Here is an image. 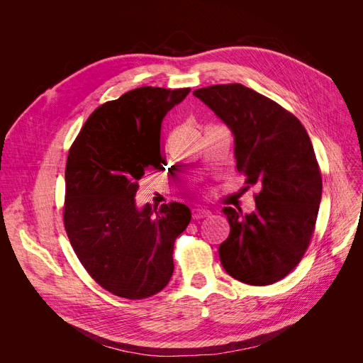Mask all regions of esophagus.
<instances>
[{"instance_id":"34e87169","label":"esophagus","mask_w":363,"mask_h":363,"mask_svg":"<svg viewBox=\"0 0 363 363\" xmlns=\"http://www.w3.org/2000/svg\"><path fill=\"white\" fill-rule=\"evenodd\" d=\"M208 213H211V211L206 207H196L193 208V219L194 220H200V219H204L208 216Z\"/></svg>"}]
</instances>
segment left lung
<instances>
[{"mask_svg": "<svg viewBox=\"0 0 363 363\" xmlns=\"http://www.w3.org/2000/svg\"><path fill=\"white\" fill-rule=\"evenodd\" d=\"M230 126L245 189L256 185V211L223 207L231 233L219 245L223 269L249 285L287 277L315 233L322 177L313 145L293 113L241 84L194 91Z\"/></svg>", "mask_w": 363, "mask_h": 363, "instance_id": "left-lung-1", "label": "left lung"}]
</instances>
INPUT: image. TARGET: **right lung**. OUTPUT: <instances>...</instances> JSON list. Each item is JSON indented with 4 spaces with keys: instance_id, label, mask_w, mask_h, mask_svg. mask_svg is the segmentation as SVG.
<instances>
[{
    "instance_id": "right-lung-1",
    "label": "right lung",
    "mask_w": 363,
    "mask_h": 363,
    "mask_svg": "<svg viewBox=\"0 0 363 363\" xmlns=\"http://www.w3.org/2000/svg\"><path fill=\"white\" fill-rule=\"evenodd\" d=\"M189 91H128L95 108L69 150L65 230L85 271L114 296H155L174 274V242L191 212L177 201L138 208L135 194L145 174L164 170L162 121Z\"/></svg>"
}]
</instances>
